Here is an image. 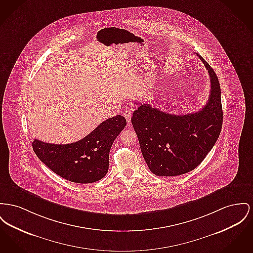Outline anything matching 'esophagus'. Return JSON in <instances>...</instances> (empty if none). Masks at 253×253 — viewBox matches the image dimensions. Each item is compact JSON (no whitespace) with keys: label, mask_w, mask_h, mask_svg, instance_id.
<instances>
[{"label":"esophagus","mask_w":253,"mask_h":253,"mask_svg":"<svg viewBox=\"0 0 253 253\" xmlns=\"http://www.w3.org/2000/svg\"><path fill=\"white\" fill-rule=\"evenodd\" d=\"M123 116H124V118L126 119V120H127L128 124H130V123H131V119H132V111H131V110H126V111H124Z\"/></svg>","instance_id":"1"}]
</instances>
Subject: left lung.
<instances>
[{"instance_id":"8db88e82","label":"left lung","mask_w":253,"mask_h":253,"mask_svg":"<svg viewBox=\"0 0 253 253\" xmlns=\"http://www.w3.org/2000/svg\"><path fill=\"white\" fill-rule=\"evenodd\" d=\"M210 77L211 89L207 105L189 115H171L138 104L132 117L142 156L152 173L172 177L188 173L207 157L216 143L223 126L221 87L208 62L198 54Z\"/></svg>"}]
</instances>
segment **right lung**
<instances>
[{
  "label": "right lung",
  "instance_id": "add662e5",
  "mask_svg": "<svg viewBox=\"0 0 253 253\" xmlns=\"http://www.w3.org/2000/svg\"><path fill=\"white\" fill-rule=\"evenodd\" d=\"M125 126L126 119L119 115L106 119L74 143L53 144L33 139L31 144L39 160L60 177L76 183H90L106 176L110 150Z\"/></svg>",
  "mask_w": 253,
  "mask_h": 253
}]
</instances>
